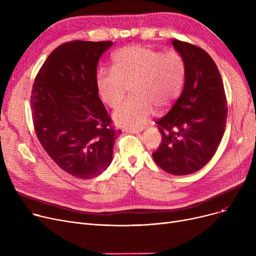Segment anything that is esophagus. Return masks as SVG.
<instances>
[{"label":"esophagus","mask_w":256,"mask_h":256,"mask_svg":"<svg viewBox=\"0 0 256 256\" xmlns=\"http://www.w3.org/2000/svg\"><path fill=\"white\" fill-rule=\"evenodd\" d=\"M143 128H124V132H132V134H138L142 130Z\"/></svg>","instance_id":"esophagus-1"}]
</instances>
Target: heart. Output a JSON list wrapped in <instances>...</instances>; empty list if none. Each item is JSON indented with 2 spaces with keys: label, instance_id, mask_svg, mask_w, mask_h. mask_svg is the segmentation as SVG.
I'll list each match as a JSON object with an SVG mask.
<instances>
[{
  "label": "heart",
  "instance_id": "b5f03b06",
  "mask_svg": "<svg viewBox=\"0 0 256 256\" xmlns=\"http://www.w3.org/2000/svg\"><path fill=\"white\" fill-rule=\"evenodd\" d=\"M113 70L102 68L96 86L102 102L118 106L132 87V98L114 112L119 126H142L154 109L164 112L174 104L182 92L186 63L176 50L162 52L146 46H128L112 56Z\"/></svg>",
  "mask_w": 256,
  "mask_h": 256
}]
</instances>
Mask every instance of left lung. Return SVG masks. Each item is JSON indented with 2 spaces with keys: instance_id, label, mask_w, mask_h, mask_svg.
<instances>
[{
  "instance_id": "8db88e82",
  "label": "left lung",
  "mask_w": 256,
  "mask_h": 256,
  "mask_svg": "<svg viewBox=\"0 0 256 256\" xmlns=\"http://www.w3.org/2000/svg\"><path fill=\"white\" fill-rule=\"evenodd\" d=\"M186 63L180 98L156 121L162 135L152 152L156 164L173 176H186L204 167L216 154L227 118L223 80L208 54L192 44L172 40Z\"/></svg>"
}]
</instances>
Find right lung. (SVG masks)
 I'll return each instance as SVG.
<instances>
[{"mask_svg": "<svg viewBox=\"0 0 256 256\" xmlns=\"http://www.w3.org/2000/svg\"><path fill=\"white\" fill-rule=\"evenodd\" d=\"M112 42H65L54 50L39 70L31 93L36 136L63 171L88 180L112 162L120 130L98 98L96 68Z\"/></svg>", "mask_w": 256, "mask_h": 256, "instance_id": "right-lung-1", "label": "right lung"}]
</instances>
